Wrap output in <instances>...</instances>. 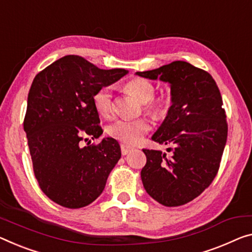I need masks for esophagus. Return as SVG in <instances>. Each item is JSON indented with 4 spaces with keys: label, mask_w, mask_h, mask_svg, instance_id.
Here are the masks:
<instances>
[{
    "label": "esophagus",
    "mask_w": 252,
    "mask_h": 252,
    "mask_svg": "<svg viewBox=\"0 0 252 252\" xmlns=\"http://www.w3.org/2000/svg\"><path fill=\"white\" fill-rule=\"evenodd\" d=\"M121 149H122V154H123V156H126V154H128L130 151H133V148H130V146L125 145V144H122L121 145Z\"/></svg>",
    "instance_id": "1"
}]
</instances>
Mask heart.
I'll use <instances>...</instances> for the list:
<instances>
[{
	"mask_svg": "<svg viewBox=\"0 0 252 252\" xmlns=\"http://www.w3.org/2000/svg\"><path fill=\"white\" fill-rule=\"evenodd\" d=\"M124 90L134 95L146 114L154 118L163 117L171 107V99L165 94L156 95V87L149 80L143 77H135L125 83ZM95 110L104 118H110L114 114L113 94L109 88H101L94 95ZM151 130V123L148 118L143 117L134 121H117L108 126V134L124 144L135 145L139 143Z\"/></svg>",
	"mask_w": 252,
	"mask_h": 252,
	"instance_id": "b5f03b06",
	"label": "heart"
}]
</instances>
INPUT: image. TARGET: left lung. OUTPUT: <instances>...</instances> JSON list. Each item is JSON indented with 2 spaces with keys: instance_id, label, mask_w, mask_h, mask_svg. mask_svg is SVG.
I'll return each instance as SVG.
<instances>
[{
  "instance_id": "obj_1",
  "label": "left lung",
  "mask_w": 252,
  "mask_h": 252,
  "mask_svg": "<svg viewBox=\"0 0 252 252\" xmlns=\"http://www.w3.org/2000/svg\"><path fill=\"white\" fill-rule=\"evenodd\" d=\"M136 74L169 82L172 95L168 116L152 137L173 144L171 156L143 150V186L158 203L181 206L210 187L219 172L227 138L222 95L210 73L184 61Z\"/></svg>"
}]
</instances>
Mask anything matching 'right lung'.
<instances>
[{
    "label": "right lung",
    "instance_id": "obj_1",
    "mask_svg": "<svg viewBox=\"0 0 252 252\" xmlns=\"http://www.w3.org/2000/svg\"><path fill=\"white\" fill-rule=\"evenodd\" d=\"M127 73L101 69L83 57L67 55L34 76L28 94L23 129L34 177L54 203L66 208L91 204L103 191L122 157L116 139L81 142L103 133L94 95Z\"/></svg>",
    "mask_w": 252,
    "mask_h": 252
}]
</instances>
